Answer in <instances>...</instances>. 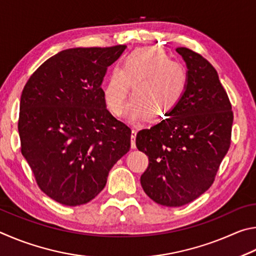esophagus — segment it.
Returning a JSON list of instances; mask_svg holds the SVG:
<instances>
[{
    "label": "esophagus",
    "mask_w": 256,
    "mask_h": 256,
    "mask_svg": "<svg viewBox=\"0 0 256 256\" xmlns=\"http://www.w3.org/2000/svg\"><path fill=\"white\" fill-rule=\"evenodd\" d=\"M136 135H137V130L136 129H132V150L136 148Z\"/></svg>",
    "instance_id": "esophagus-1"
}]
</instances>
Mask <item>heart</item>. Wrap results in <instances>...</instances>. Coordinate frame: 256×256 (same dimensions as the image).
<instances>
[{
    "mask_svg": "<svg viewBox=\"0 0 256 256\" xmlns=\"http://www.w3.org/2000/svg\"><path fill=\"white\" fill-rule=\"evenodd\" d=\"M189 84L186 67L156 47L138 48L114 68L103 91L111 114L120 116L132 86L128 116L132 121H160L180 104Z\"/></svg>",
    "mask_w": 256,
    "mask_h": 256,
    "instance_id": "b5f03b06",
    "label": "heart"
}]
</instances>
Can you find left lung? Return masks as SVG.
Instances as JSON below:
<instances>
[{"mask_svg":"<svg viewBox=\"0 0 256 256\" xmlns=\"http://www.w3.org/2000/svg\"><path fill=\"white\" fill-rule=\"evenodd\" d=\"M186 64L189 84L166 119L138 132L137 148L148 156L140 176L156 204L181 207L207 191L230 146L232 104L217 70L199 54L176 48Z\"/></svg>","mask_w":256,"mask_h":256,"instance_id":"1","label":"left lung"}]
</instances>
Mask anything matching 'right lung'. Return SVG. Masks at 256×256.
Wrapping results in <instances>:
<instances>
[{"mask_svg": "<svg viewBox=\"0 0 256 256\" xmlns=\"http://www.w3.org/2000/svg\"><path fill=\"white\" fill-rule=\"evenodd\" d=\"M124 44L72 48L30 76L20 100L21 153L38 186L65 206L96 198L130 148L132 130L109 111L101 88Z\"/></svg>", "mask_w": 256, "mask_h": 256, "instance_id": "right-lung-1", "label": "right lung"}]
</instances>
